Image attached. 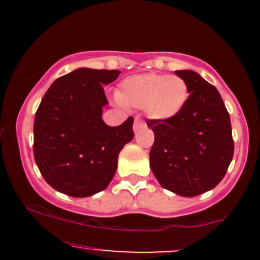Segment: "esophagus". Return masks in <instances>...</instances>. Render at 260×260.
<instances>
[{"label": "esophagus", "mask_w": 260, "mask_h": 260, "mask_svg": "<svg viewBox=\"0 0 260 260\" xmlns=\"http://www.w3.org/2000/svg\"><path fill=\"white\" fill-rule=\"evenodd\" d=\"M145 126V123L140 120L139 117H136V120H134V124H133V129L134 132H137V131H139L140 128H143Z\"/></svg>", "instance_id": "1"}]
</instances>
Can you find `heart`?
Wrapping results in <instances>:
<instances>
[{
    "label": "heart",
    "instance_id": "1",
    "mask_svg": "<svg viewBox=\"0 0 260 260\" xmlns=\"http://www.w3.org/2000/svg\"><path fill=\"white\" fill-rule=\"evenodd\" d=\"M188 96V85L181 77L145 73L122 80L115 101L121 106L144 109L150 120L165 122L180 115Z\"/></svg>",
    "mask_w": 260,
    "mask_h": 260
}]
</instances>
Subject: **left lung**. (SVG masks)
Wrapping results in <instances>:
<instances>
[{
	"label": "left lung",
	"mask_w": 260,
	"mask_h": 260,
	"mask_svg": "<svg viewBox=\"0 0 260 260\" xmlns=\"http://www.w3.org/2000/svg\"><path fill=\"white\" fill-rule=\"evenodd\" d=\"M189 96L172 120L147 121L154 132L150 169L161 187L196 197L220 183L234 156L230 115L214 85L189 70L175 71Z\"/></svg>",
	"instance_id": "obj_1"
}]
</instances>
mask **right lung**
Returning <instances> with one entry per match:
<instances>
[{
    "label": "right lung",
    "mask_w": 260,
    "mask_h": 260,
    "mask_svg": "<svg viewBox=\"0 0 260 260\" xmlns=\"http://www.w3.org/2000/svg\"><path fill=\"white\" fill-rule=\"evenodd\" d=\"M120 71L77 68L52 83L34 121V157L45 181L63 194L84 198L109 186L118 154L133 139V118L117 127L103 120L104 85Z\"/></svg>",
    "instance_id": "obj_1"
}]
</instances>
